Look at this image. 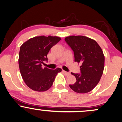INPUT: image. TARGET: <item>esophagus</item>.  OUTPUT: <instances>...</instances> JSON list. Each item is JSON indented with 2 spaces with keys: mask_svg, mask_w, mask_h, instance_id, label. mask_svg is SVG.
<instances>
[{
  "mask_svg": "<svg viewBox=\"0 0 122 122\" xmlns=\"http://www.w3.org/2000/svg\"><path fill=\"white\" fill-rule=\"evenodd\" d=\"M62 72L64 74H65V75H69V74H70V73H69V72L65 71H64V70H62Z\"/></svg>",
  "mask_w": 122,
  "mask_h": 122,
  "instance_id": "esophagus-1",
  "label": "esophagus"
}]
</instances>
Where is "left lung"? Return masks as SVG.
I'll return each mask as SVG.
<instances>
[{"instance_id":"8db88e82","label":"left lung","mask_w":122,"mask_h":122,"mask_svg":"<svg viewBox=\"0 0 122 122\" xmlns=\"http://www.w3.org/2000/svg\"><path fill=\"white\" fill-rule=\"evenodd\" d=\"M65 41L74 54L75 62H81V73L71 74L76 82L70 88L79 93L92 91L99 82L104 69L105 57L101 47L94 40L78 35L66 37Z\"/></svg>"}]
</instances>
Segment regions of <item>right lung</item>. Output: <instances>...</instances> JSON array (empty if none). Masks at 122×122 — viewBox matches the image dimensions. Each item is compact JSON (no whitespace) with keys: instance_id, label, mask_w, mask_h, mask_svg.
Segmentation results:
<instances>
[{"instance_id":"1","label":"right lung","mask_w":122,"mask_h":122,"mask_svg":"<svg viewBox=\"0 0 122 122\" xmlns=\"http://www.w3.org/2000/svg\"><path fill=\"white\" fill-rule=\"evenodd\" d=\"M58 36H35L29 39L21 46L18 64L22 79L28 87L38 92L50 89L55 77L61 69L52 70L42 67L48 61L47 54L53 46L59 42Z\"/></svg>"}]
</instances>
